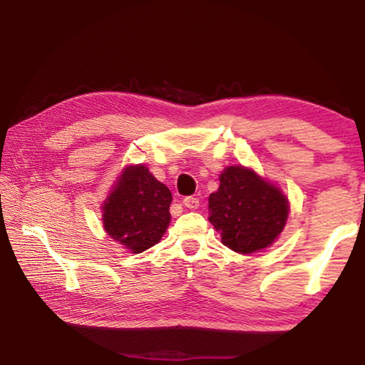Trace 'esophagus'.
Wrapping results in <instances>:
<instances>
[{
    "mask_svg": "<svg viewBox=\"0 0 365 365\" xmlns=\"http://www.w3.org/2000/svg\"><path fill=\"white\" fill-rule=\"evenodd\" d=\"M182 204H184V206H186L187 209H197V207H199V199H197V197H192V196L184 197Z\"/></svg>",
    "mask_w": 365,
    "mask_h": 365,
    "instance_id": "obj_1",
    "label": "esophagus"
}]
</instances>
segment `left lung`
Instances as JSON below:
<instances>
[{"label":"left lung","instance_id":"8db88e82","mask_svg":"<svg viewBox=\"0 0 365 365\" xmlns=\"http://www.w3.org/2000/svg\"><path fill=\"white\" fill-rule=\"evenodd\" d=\"M281 187L246 166H227L209 196V222L232 251L252 254L276 242L289 217Z\"/></svg>","mask_w":365,"mask_h":365}]
</instances>
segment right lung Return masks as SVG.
<instances>
[{
	"mask_svg": "<svg viewBox=\"0 0 365 365\" xmlns=\"http://www.w3.org/2000/svg\"><path fill=\"white\" fill-rule=\"evenodd\" d=\"M173 194L144 164L126 166L103 202V227L114 241L139 254L161 241L171 222Z\"/></svg>",
	"mask_w": 365,
	"mask_h": 365,
	"instance_id": "add662e5",
	"label": "right lung"
}]
</instances>
